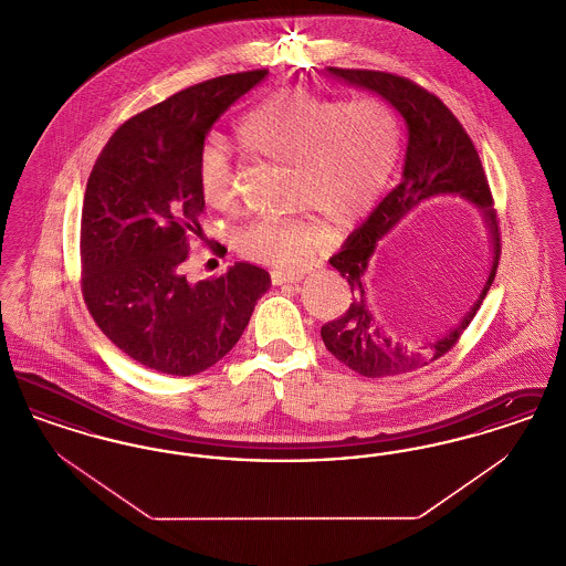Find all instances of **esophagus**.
Returning a JSON list of instances; mask_svg holds the SVG:
<instances>
[{"mask_svg": "<svg viewBox=\"0 0 566 566\" xmlns=\"http://www.w3.org/2000/svg\"><path fill=\"white\" fill-rule=\"evenodd\" d=\"M305 275V271H271V282L275 286H282V284H296L301 282Z\"/></svg>", "mask_w": 566, "mask_h": 566, "instance_id": "1", "label": "esophagus"}]
</instances>
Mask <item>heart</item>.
<instances>
[{
  "mask_svg": "<svg viewBox=\"0 0 566 566\" xmlns=\"http://www.w3.org/2000/svg\"><path fill=\"white\" fill-rule=\"evenodd\" d=\"M238 139L248 155L286 165V201L293 208L350 224L374 206L390 178L399 155V120L377 97L342 102L286 88L243 116ZM199 180L212 206L233 203L235 169L224 144L203 146ZM324 240L321 220L296 216L250 222L235 245L254 263L293 270Z\"/></svg>",
  "mask_w": 566,
  "mask_h": 566,
  "instance_id": "1",
  "label": "heart"
}]
</instances>
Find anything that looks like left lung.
I'll return each mask as SVG.
<instances>
[{
  "label": "left lung",
  "instance_id": "8db88e82",
  "mask_svg": "<svg viewBox=\"0 0 566 566\" xmlns=\"http://www.w3.org/2000/svg\"><path fill=\"white\" fill-rule=\"evenodd\" d=\"M326 74L376 93L390 108L397 109L407 127V148L399 185L352 231L342 250L328 259L348 280L352 301L342 318L324 324L321 335L326 350L352 371L365 377L401 376L443 356L475 318L499 268L501 242L496 212L492 210V195L480 155L457 116L439 97L416 82L386 72L326 67ZM434 196H460L481 208L493 259L481 293L458 323L429 340L409 343L376 321L364 293V273L376 242L413 207Z\"/></svg>",
  "mask_w": 566,
  "mask_h": 566
}]
</instances>
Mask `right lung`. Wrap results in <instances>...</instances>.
Masks as SVG:
<instances>
[{"label":"right lung","instance_id":"add662e5","mask_svg":"<svg viewBox=\"0 0 566 566\" xmlns=\"http://www.w3.org/2000/svg\"><path fill=\"white\" fill-rule=\"evenodd\" d=\"M268 74L220 76L139 112L93 165L82 203V295L109 342L148 369L195 376L216 365L271 286L252 263L199 282L182 271L206 208V135Z\"/></svg>","mask_w":566,"mask_h":566}]
</instances>
